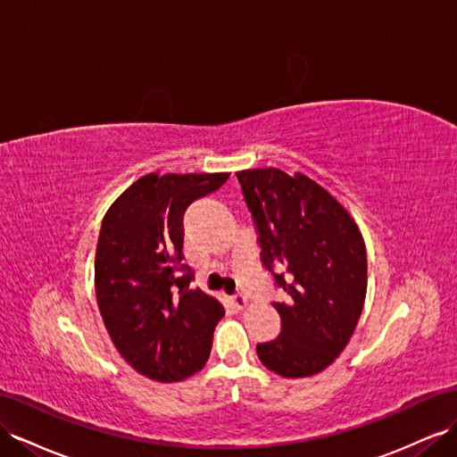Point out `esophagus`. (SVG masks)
Wrapping results in <instances>:
<instances>
[{
    "label": "esophagus",
    "instance_id": "esophagus-1",
    "mask_svg": "<svg viewBox=\"0 0 457 457\" xmlns=\"http://www.w3.org/2000/svg\"><path fill=\"white\" fill-rule=\"evenodd\" d=\"M232 303L238 307V310H242V307H245V303H248V295L242 294V292H237L232 295Z\"/></svg>",
    "mask_w": 457,
    "mask_h": 457
}]
</instances>
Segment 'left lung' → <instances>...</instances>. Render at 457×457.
Instances as JSON below:
<instances>
[{"label": "left lung", "mask_w": 457, "mask_h": 457, "mask_svg": "<svg viewBox=\"0 0 457 457\" xmlns=\"http://www.w3.org/2000/svg\"><path fill=\"white\" fill-rule=\"evenodd\" d=\"M248 205L262 263L285 302L275 340L257 344L269 371L287 378L312 377L348 346L363 312L367 252L360 227L335 195L295 172L248 169L237 172Z\"/></svg>", "instance_id": "1"}]
</instances>
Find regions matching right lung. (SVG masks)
<instances>
[{"mask_svg":"<svg viewBox=\"0 0 457 457\" xmlns=\"http://www.w3.org/2000/svg\"><path fill=\"white\" fill-rule=\"evenodd\" d=\"M228 172L145 175L102 220L96 298L115 348L147 378L182 380L205 365L223 305L192 290L182 263L184 213L219 190Z\"/></svg>","mask_w":457,"mask_h":457,"instance_id":"1","label":"right lung"}]
</instances>
